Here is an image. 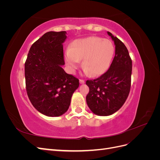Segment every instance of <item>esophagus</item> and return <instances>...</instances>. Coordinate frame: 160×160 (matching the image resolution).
Instances as JSON below:
<instances>
[{
  "label": "esophagus",
  "mask_w": 160,
  "mask_h": 160,
  "mask_svg": "<svg viewBox=\"0 0 160 160\" xmlns=\"http://www.w3.org/2000/svg\"><path fill=\"white\" fill-rule=\"evenodd\" d=\"M79 83H80V84H84L85 83V81L83 80V79H80L79 80Z\"/></svg>",
  "instance_id": "1"
}]
</instances>
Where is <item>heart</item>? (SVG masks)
<instances>
[{"mask_svg": "<svg viewBox=\"0 0 160 160\" xmlns=\"http://www.w3.org/2000/svg\"><path fill=\"white\" fill-rule=\"evenodd\" d=\"M115 52L113 42L98 37H89L76 39L65 55L69 70L74 73L81 64L86 75L94 77L104 74L109 68Z\"/></svg>", "mask_w": 160, "mask_h": 160, "instance_id": "heart-1", "label": "heart"}]
</instances>
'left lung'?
Returning <instances> with one entry per match:
<instances>
[{
	"label": "left lung",
	"mask_w": 160,
	"mask_h": 160,
	"mask_svg": "<svg viewBox=\"0 0 160 160\" xmlns=\"http://www.w3.org/2000/svg\"><path fill=\"white\" fill-rule=\"evenodd\" d=\"M115 46L109 69L99 78L88 80L89 92L86 97L88 107L94 114L108 116L118 111L126 101L131 88L132 61L128 50L118 38L108 31Z\"/></svg>",
	"instance_id": "obj_1"
}]
</instances>
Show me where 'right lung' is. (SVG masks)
I'll list each match as a JSON object with an SVG mask.
<instances>
[{
  "label": "right lung",
  "instance_id": "1",
  "mask_svg": "<svg viewBox=\"0 0 160 160\" xmlns=\"http://www.w3.org/2000/svg\"><path fill=\"white\" fill-rule=\"evenodd\" d=\"M66 35V31L44 34L32 45L25 64L28 98L38 112L48 117L66 113L79 85L78 79L62 68Z\"/></svg>",
  "mask_w": 160,
  "mask_h": 160
}]
</instances>
